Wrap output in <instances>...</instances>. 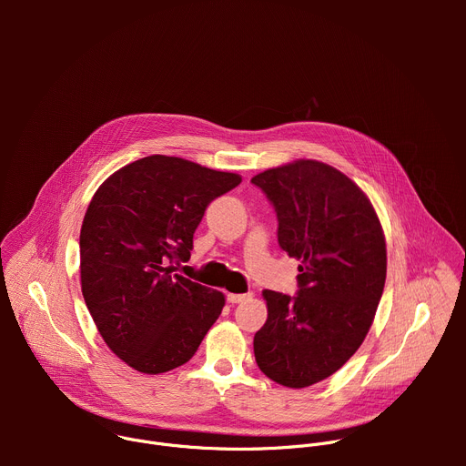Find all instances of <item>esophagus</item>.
I'll return each mask as SVG.
<instances>
[{
    "label": "esophagus",
    "mask_w": 466,
    "mask_h": 466,
    "mask_svg": "<svg viewBox=\"0 0 466 466\" xmlns=\"http://www.w3.org/2000/svg\"><path fill=\"white\" fill-rule=\"evenodd\" d=\"M252 297V293H228L227 295V300L230 304H238V302H243V300H248Z\"/></svg>",
    "instance_id": "34e87169"
}]
</instances>
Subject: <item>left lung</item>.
Instances as JSON below:
<instances>
[{
  "label": "left lung",
  "mask_w": 466,
  "mask_h": 466,
  "mask_svg": "<svg viewBox=\"0 0 466 466\" xmlns=\"http://www.w3.org/2000/svg\"><path fill=\"white\" fill-rule=\"evenodd\" d=\"M250 182L277 212L279 245L300 261L295 297L263 291L256 363L280 385L308 387L339 370L367 336L385 286L383 230L367 195L322 162L297 160Z\"/></svg>",
  "instance_id": "1"
}]
</instances>
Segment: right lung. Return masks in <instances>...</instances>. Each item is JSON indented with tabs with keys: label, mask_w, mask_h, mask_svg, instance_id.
I'll use <instances>...</instances> for the list:
<instances>
[{
	"label": "right lung",
	"mask_w": 466,
	"mask_h": 466,
	"mask_svg": "<svg viewBox=\"0 0 466 466\" xmlns=\"http://www.w3.org/2000/svg\"><path fill=\"white\" fill-rule=\"evenodd\" d=\"M241 182L177 157L153 155L110 175L81 228V288L108 349L146 374L193 358L225 295L173 273L214 198Z\"/></svg>",
	"instance_id": "right-lung-1"
}]
</instances>
